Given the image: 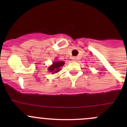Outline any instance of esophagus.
I'll return each instance as SVG.
<instances>
[{"label":"esophagus","mask_w":127,"mask_h":127,"mask_svg":"<svg viewBox=\"0 0 127 127\" xmlns=\"http://www.w3.org/2000/svg\"><path fill=\"white\" fill-rule=\"evenodd\" d=\"M73 60H74V61H76V60H77V59H76V57H74V58H73Z\"/></svg>","instance_id":"esophagus-1"}]
</instances>
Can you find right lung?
Wrapping results in <instances>:
<instances>
[{"label": "right lung", "mask_w": 127, "mask_h": 127, "mask_svg": "<svg viewBox=\"0 0 127 127\" xmlns=\"http://www.w3.org/2000/svg\"><path fill=\"white\" fill-rule=\"evenodd\" d=\"M64 62L63 61H58L53 62L52 65H51L49 67V70H50V72H52L53 74L57 73L59 70H61L60 68H61V67L64 66Z\"/></svg>", "instance_id": "1"}]
</instances>
